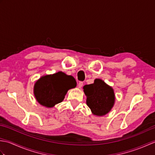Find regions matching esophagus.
Segmentation results:
<instances>
[{
    "label": "esophagus",
    "instance_id": "1",
    "mask_svg": "<svg viewBox=\"0 0 155 155\" xmlns=\"http://www.w3.org/2000/svg\"><path fill=\"white\" fill-rule=\"evenodd\" d=\"M83 82H79V83H78V87L81 88L83 87Z\"/></svg>",
    "mask_w": 155,
    "mask_h": 155
}]
</instances>
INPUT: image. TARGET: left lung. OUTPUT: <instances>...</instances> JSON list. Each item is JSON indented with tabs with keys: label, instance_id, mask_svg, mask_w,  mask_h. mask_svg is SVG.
Returning <instances> with one entry per match:
<instances>
[{
	"label": "left lung",
	"instance_id": "obj_1",
	"mask_svg": "<svg viewBox=\"0 0 155 155\" xmlns=\"http://www.w3.org/2000/svg\"><path fill=\"white\" fill-rule=\"evenodd\" d=\"M83 89L87 96V104L93 114L103 116L110 111L115 101L113 88L103 80L96 78L94 83L84 85Z\"/></svg>",
	"mask_w": 155,
	"mask_h": 155
}]
</instances>
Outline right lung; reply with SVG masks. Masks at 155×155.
I'll return each mask as SVG.
<instances>
[{
  "label": "right lung",
  "instance_id": "obj_1",
  "mask_svg": "<svg viewBox=\"0 0 155 155\" xmlns=\"http://www.w3.org/2000/svg\"><path fill=\"white\" fill-rule=\"evenodd\" d=\"M76 86L77 82L73 77L60 71L39 78L35 84L34 94L38 103L51 108L61 103L67 91Z\"/></svg>",
  "mask_w": 155,
  "mask_h": 155
}]
</instances>
